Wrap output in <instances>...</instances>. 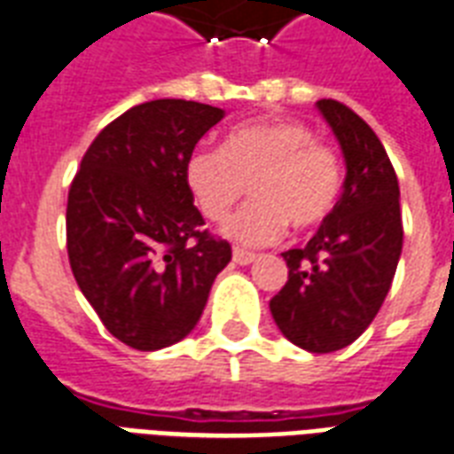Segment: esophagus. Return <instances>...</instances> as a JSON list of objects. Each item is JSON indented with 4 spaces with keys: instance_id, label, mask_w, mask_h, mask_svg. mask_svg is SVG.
Segmentation results:
<instances>
[{
    "instance_id": "obj_1",
    "label": "esophagus",
    "mask_w": 454,
    "mask_h": 454,
    "mask_svg": "<svg viewBox=\"0 0 454 454\" xmlns=\"http://www.w3.org/2000/svg\"><path fill=\"white\" fill-rule=\"evenodd\" d=\"M254 259H257V254H252V252H242V250H235L233 252V262H235V264L247 266V264H252Z\"/></svg>"
}]
</instances>
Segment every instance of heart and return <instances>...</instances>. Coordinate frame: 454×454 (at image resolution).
I'll use <instances>...</instances> for the list:
<instances>
[{"label":"heart","instance_id":"1","mask_svg":"<svg viewBox=\"0 0 454 454\" xmlns=\"http://www.w3.org/2000/svg\"><path fill=\"white\" fill-rule=\"evenodd\" d=\"M197 209L221 221L247 192L254 202L226 219L221 233L240 247H264L286 233L324 223L342 190L340 159L297 121L233 128L221 150L197 147L183 166Z\"/></svg>","mask_w":454,"mask_h":454}]
</instances>
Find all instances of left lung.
I'll return each instance as SVG.
<instances>
[{"label":"left lung","instance_id":"obj_1","mask_svg":"<svg viewBox=\"0 0 454 454\" xmlns=\"http://www.w3.org/2000/svg\"><path fill=\"white\" fill-rule=\"evenodd\" d=\"M317 109L345 159L342 195L302 250L283 252L288 283L271 317L293 345L335 352L364 333L379 314L403 252L400 185L372 128L335 99Z\"/></svg>","mask_w":454,"mask_h":454}]
</instances>
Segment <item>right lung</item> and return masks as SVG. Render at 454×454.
<instances>
[{"mask_svg": "<svg viewBox=\"0 0 454 454\" xmlns=\"http://www.w3.org/2000/svg\"><path fill=\"white\" fill-rule=\"evenodd\" d=\"M219 106L154 99L97 135L68 190L66 247L106 331L154 352L197 326L231 245L207 231L183 166Z\"/></svg>", "mask_w": 454, "mask_h": 454, "instance_id": "add662e5", "label": "right lung"}]
</instances>
